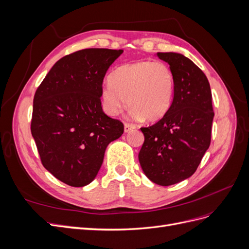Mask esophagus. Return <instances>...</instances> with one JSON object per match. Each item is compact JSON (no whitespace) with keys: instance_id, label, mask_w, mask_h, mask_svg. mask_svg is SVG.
I'll return each mask as SVG.
<instances>
[{"instance_id":"obj_1","label":"esophagus","mask_w":249,"mask_h":249,"mask_svg":"<svg viewBox=\"0 0 249 249\" xmlns=\"http://www.w3.org/2000/svg\"><path fill=\"white\" fill-rule=\"evenodd\" d=\"M134 129H135L134 125L129 124H124V133H129V132H131Z\"/></svg>"}]
</instances>
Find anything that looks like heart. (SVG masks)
I'll return each mask as SVG.
<instances>
[{"instance_id": "heart-1", "label": "heart", "mask_w": 249, "mask_h": 249, "mask_svg": "<svg viewBox=\"0 0 249 249\" xmlns=\"http://www.w3.org/2000/svg\"><path fill=\"white\" fill-rule=\"evenodd\" d=\"M173 93L175 77L169 65L141 60L117 67L103 86L101 96L109 115H117L127 99L132 118L157 122L169 110Z\"/></svg>"}]
</instances>
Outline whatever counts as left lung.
<instances>
[{
  "label": "left lung",
  "instance_id": "obj_1",
  "mask_svg": "<svg viewBox=\"0 0 249 249\" xmlns=\"http://www.w3.org/2000/svg\"><path fill=\"white\" fill-rule=\"evenodd\" d=\"M175 77V93L166 114L157 124L141 127L144 142L138 158L153 183L170 186L196 171L211 143L214 112L206 74L178 53H157Z\"/></svg>",
  "mask_w": 249,
  "mask_h": 249
}]
</instances>
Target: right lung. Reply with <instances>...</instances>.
<instances>
[{
  "mask_svg": "<svg viewBox=\"0 0 249 249\" xmlns=\"http://www.w3.org/2000/svg\"><path fill=\"white\" fill-rule=\"evenodd\" d=\"M123 50L86 49L54 64L33 100L31 133L42 165L61 182L83 187L95 178L109 143L124 124L102 108L104 77Z\"/></svg>",
  "mask_w": 249,
  "mask_h": 249,
  "instance_id": "1",
  "label": "right lung"
}]
</instances>
